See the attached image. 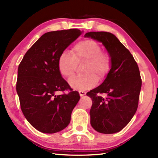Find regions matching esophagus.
<instances>
[{"mask_svg":"<svg viewBox=\"0 0 158 158\" xmlns=\"http://www.w3.org/2000/svg\"><path fill=\"white\" fill-rule=\"evenodd\" d=\"M79 95H80V96H85V92H83V91H79Z\"/></svg>","mask_w":158,"mask_h":158,"instance_id":"1","label":"esophagus"}]
</instances>
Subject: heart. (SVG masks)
Here are the masks:
<instances>
[{
    "label": "heart",
    "mask_w": 158,
    "mask_h": 158,
    "mask_svg": "<svg viewBox=\"0 0 158 158\" xmlns=\"http://www.w3.org/2000/svg\"><path fill=\"white\" fill-rule=\"evenodd\" d=\"M84 62L82 75L73 76L69 84L74 89L87 90L94 88L98 80L105 79L111 68L109 53L102 51L98 43L92 39L78 42L73 47L71 53L62 52L58 59V69L61 75L69 77L75 73L77 64Z\"/></svg>",
    "instance_id": "1"
}]
</instances>
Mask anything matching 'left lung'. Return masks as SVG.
Here are the masks:
<instances>
[{
    "mask_svg": "<svg viewBox=\"0 0 158 158\" xmlns=\"http://www.w3.org/2000/svg\"><path fill=\"white\" fill-rule=\"evenodd\" d=\"M84 36L102 43L111 58V68L105 81L87 93L92 100L90 123L100 133L118 132L138 108L142 85L139 66L129 50L112 33L89 32Z\"/></svg>",
    "mask_w": 158,
    "mask_h": 158,
    "instance_id": "left-lung-1",
    "label": "left lung"
}]
</instances>
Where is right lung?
<instances>
[{
    "label": "right lung",
    "mask_w": 158,
    "mask_h": 158,
    "mask_svg": "<svg viewBox=\"0 0 158 158\" xmlns=\"http://www.w3.org/2000/svg\"><path fill=\"white\" fill-rule=\"evenodd\" d=\"M78 29L46 32L30 48L20 62L16 90L23 115L35 129L53 134L65 128L73 109L79 102V92L56 95L70 86L58 69L62 52L81 35Z\"/></svg>",
    "instance_id": "right-lung-1"
}]
</instances>
